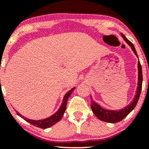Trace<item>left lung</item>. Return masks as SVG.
I'll list each match as a JSON object with an SVG mask.
<instances>
[{
    "mask_svg": "<svg viewBox=\"0 0 149 149\" xmlns=\"http://www.w3.org/2000/svg\"><path fill=\"white\" fill-rule=\"evenodd\" d=\"M121 34V36L123 38L127 43L129 45L131 49L134 52V54L138 57L137 53H136V49L134 45L129 40L126 38L123 33ZM138 83H137V88H136V95H135L134 100L131 102L130 104L128 106H126L124 107V109H119V110H108V109H105L102 108L100 104H98L97 102L92 100L91 97V109L92 112L94 113L95 116L101 120L104 121V122L110 123H118L119 121L122 120L123 119L127 116L128 114L130 113L134 107H136V104H137L138 100H139L140 94H141V86H142V69H141V66L140 64L139 61H138Z\"/></svg>",
    "mask_w": 149,
    "mask_h": 149,
    "instance_id": "obj_1",
    "label": "left lung"
}]
</instances>
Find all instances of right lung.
<instances>
[{
	"label": "right lung",
	"instance_id": "obj_1",
	"mask_svg": "<svg viewBox=\"0 0 149 149\" xmlns=\"http://www.w3.org/2000/svg\"><path fill=\"white\" fill-rule=\"evenodd\" d=\"M75 88H76L74 87V88H73L71 90H70L69 92H66V95L64 96V98H63L62 104H61L59 109H58L57 111L54 113L53 115L47 118L41 120H31L24 117V116L21 115V114H20L19 113H18L17 111V114L19 116H20L22 118L25 120L26 121H27V122L33 125L34 126H36L38 127L42 128V129H46V128L52 127V125H55L62 118L65 111H66V104H67L68 99H69L70 95H71L72 92L75 90Z\"/></svg>",
	"mask_w": 149,
	"mask_h": 149
}]
</instances>
